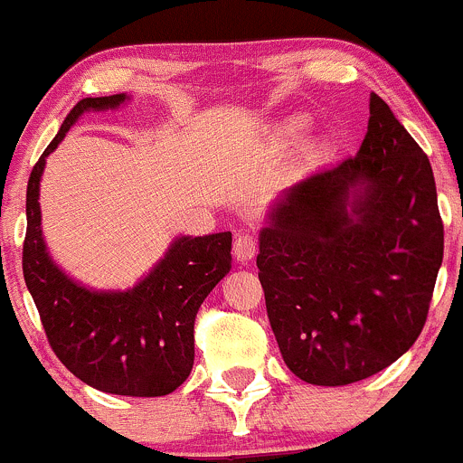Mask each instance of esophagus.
Segmentation results:
<instances>
[{
  "label": "esophagus",
  "instance_id": "obj_1",
  "mask_svg": "<svg viewBox=\"0 0 463 463\" xmlns=\"http://www.w3.org/2000/svg\"><path fill=\"white\" fill-rule=\"evenodd\" d=\"M256 251H259V242H256V238L251 236L250 232L238 233L236 241H233V256H236V260L247 263V260L254 259Z\"/></svg>",
  "mask_w": 463,
  "mask_h": 463
}]
</instances>
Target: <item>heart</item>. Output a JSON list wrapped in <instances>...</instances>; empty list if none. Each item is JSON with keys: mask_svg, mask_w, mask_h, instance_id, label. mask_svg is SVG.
Returning a JSON list of instances; mask_svg holds the SVG:
<instances>
[{"mask_svg": "<svg viewBox=\"0 0 463 463\" xmlns=\"http://www.w3.org/2000/svg\"><path fill=\"white\" fill-rule=\"evenodd\" d=\"M307 128V118L303 116H294V118H288V120L279 122V125L274 127V145L279 146V149H288V146H292L294 142L301 137V133ZM307 151L309 154H321L323 151V142L321 140H312L307 145Z\"/></svg>", "mask_w": 463, "mask_h": 463, "instance_id": "b5f03b06", "label": "heart"}]
</instances>
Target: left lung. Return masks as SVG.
I'll return each mask as SVG.
<instances>
[{"label":"left lung","instance_id":"left-lung-1","mask_svg":"<svg viewBox=\"0 0 463 463\" xmlns=\"http://www.w3.org/2000/svg\"><path fill=\"white\" fill-rule=\"evenodd\" d=\"M256 256L283 361L314 385L368 379L421 335L444 259L428 156L379 95L361 149L288 189Z\"/></svg>","mask_w":463,"mask_h":463}]
</instances>
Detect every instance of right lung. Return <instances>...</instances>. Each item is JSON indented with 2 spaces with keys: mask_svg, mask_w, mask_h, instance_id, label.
<instances>
[{
  "mask_svg": "<svg viewBox=\"0 0 463 463\" xmlns=\"http://www.w3.org/2000/svg\"><path fill=\"white\" fill-rule=\"evenodd\" d=\"M125 93L84 98L61 122L26 189L24 280L40 312L46 338L78 379L125 397H162L184 383L194 368V321L207 294L230 274L232 233L175 238L136 288L95 292L53 263L42 236L40 180L46 156L87 111L118 109Z\"/></svg>",
  "mask_w": 463,
  "mask_h": 463,
  "instance_id": "right-lung-1",
  "label": "right lung"
}]
</instances>
